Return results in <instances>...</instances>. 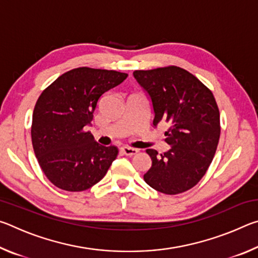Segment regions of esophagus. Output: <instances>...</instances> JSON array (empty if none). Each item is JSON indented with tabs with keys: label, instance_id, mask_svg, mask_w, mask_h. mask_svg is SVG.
I'll return each instance as SVG.
<instances>
[{
	"label": "esophagus",
	"instance_id": "1",
	"mask_svg": "<svg viewBox=\"0 0 258 258\" xmlns=\"http://www.w3.org/2000/svg\"><path fill=\"white\" fill-rule=\"evenodd\" d=\"M120 150L126 156H134L139 152L138 149H134V148H130V147H123Z\"/></svg>",
	"mask_w": 258,
	"mask_h": 258
}]
</instances>
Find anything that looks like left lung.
Here are the masks:
<instances>
[{
	"label": "left lung",
	"mask_w": 258,
	"mask_h": 258,
	"mask_svg": "<svg viewBox=\"0 0 258 258\" xmlns=\"http://www.w3.org/2000/svg\"><path fill=\"white\" fill-rule=\"evenodd\" d=\"M133 75L150 97L155 127L168 125L165 142L171 146L160 155L147 149L152 165L143 178L165 195L189 190L206 174L216 152L221 126L215 98L197 77L176 66Z\"/></svg>",
	"instance_id": "left-lung-1"
}]
</instances>
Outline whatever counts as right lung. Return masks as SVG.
I'll return each instance as SVG.
<instances>
[{
	"label": "right lung",
	"instance_id": "obj_1",
	"mask_svg": "<svg viewBox=\"0 0 258 258\" xmlns=\"http://www.w3.org/2000/svg\"><path fill=\"white\" fill-rule=\"evenodd\" d=\"M127 74L80 67L62 74L35 104L32 143L43 173L59 189L84 191L106 175L118 155L86 132L101 95Z\"/></svg>",
	"mask_w": 258,
	"mask_h": 258
}]
</instances>
